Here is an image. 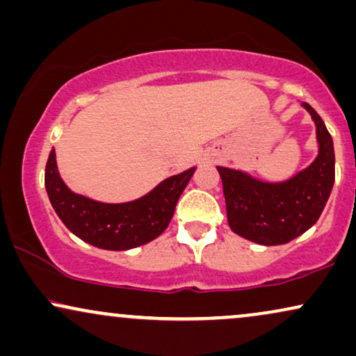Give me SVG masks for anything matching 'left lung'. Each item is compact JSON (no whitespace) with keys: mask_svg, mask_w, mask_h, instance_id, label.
I'll use <instances>...</instances> for the list:
<instances>
[{"mask_svg":"<svg viewBox=\"0 0 356 356\" xmlns=\"http://www.w3.org/2000/svg\"><path fill=\"white\" fill-rule=\"evenodd\" d=\"M317 126L318 156L286 182L269 184L241 170L217 168L230 228L259 245H282L307 232L321 217L335 182L334 141L317 111L302 103Z\"/></svg>","mask_w":356,"mask_h":356,"instance_id":"1","label":"left lung"}]
</instances>
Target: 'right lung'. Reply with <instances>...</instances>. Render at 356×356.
Masks as SVG:
<instances>
[{
	"label": "right lung",
	"instance_id": "1",
	"mask_svg": "<svg viewBox=\"0 0 356 356\" xmlns=\"http://www.w3.org/2000/svg\"><path fill=\"white\" fill-rule=\"evenodd\" d=\"M193 170L195 168L165 179L138 200L103 204L65 186L52 149L46 164V191L58 218L80 240L97 248L124 251L149 243L168 228Z\"/></svg>",
	"mask_w": 356,
	"mask_h": 356
}]
</instances>
